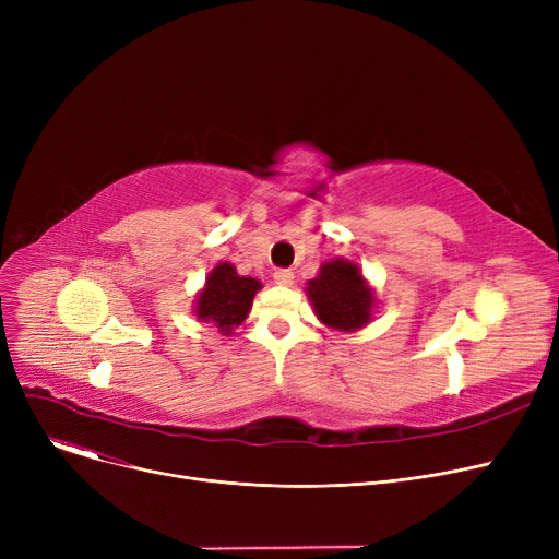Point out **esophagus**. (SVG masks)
I'll return each instance as SVG.
<instances>
[{"label":"esophagus","instance_id":"34e87169","mask_svg":"<svg viewBox=\"0 0 559 559\" xmlns=\"http://www.w3.org/2000/svg\"><path fill=\"white\" fill-rule=\"evenodd\" d=\"M274 283L276 285H292V283H295V274H292L289 270H276L274 272Z\"/></svg>","mask_w":559,"mask_h":559}]
</instances>
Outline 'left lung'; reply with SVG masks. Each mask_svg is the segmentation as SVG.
<instances>
[{
    "label": "left lung",
    "mask_w": 559,
    "mask_h": 559,
    "mask_svg": "<svg viewBox=\"0 0 559 559\" xmlns=\"http://www.w3.org/2000/svg\"><path fill=\"white\" fill-rule=\"evenodd\" d=\"M306 292L314 314L329 329L354 333L371 321L376 297L356 262L344 258L324 262Z\"/></svg>",
    "instance_id": "obj_1"
}]
</instances>
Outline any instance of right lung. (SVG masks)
<instances>
[{
    "label": "right lung",
    "mask_w": 559,
    "mask_h": 559,
    "mask_svg": "<svg viewBox=\"0 0 559 559\" xmlns=\"http://www.w3.org/2000/svg\"><path fill=\"white\" fill-rule=\"evenodd\" d=\"M260 287V281L240 276L230 262H219L197 295L194 314L199 321L213 324L222 335H230L247 319Z\"/></svg>",
    "instance_id": "obj_1"
}]
</instances>
